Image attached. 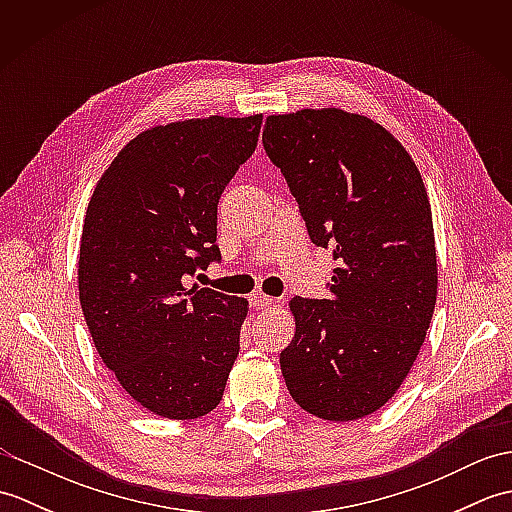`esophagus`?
<instances>
[{"mask_svg":"<svg viewBox=\"0 0 512 512\" xmlns=\"http://www.w3.org/2000/svg\"><path fill=\"white\" fill-rule=\"evenodd\" d=\"M275 303H277V299L268 297V295H262V292H257V295H250V306H253V308H259V310L275 306Z\"/></svg>","mask_w":512,"mask_h":512,"instance_id":"obj_1","label":"esophagus"}]
</instances>
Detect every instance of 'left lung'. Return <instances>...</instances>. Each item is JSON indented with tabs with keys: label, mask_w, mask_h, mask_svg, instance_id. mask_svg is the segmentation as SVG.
Here are the masks:
<instances>
[{
	"label": "left lung",
	"mask_w": 512,
	"mask_h": 512,
	"mask_svg": "<svg viewBox=\"0 0 512 512\" xmlns=\"http://www.w3.org/2000/svg\"><path fill=\"white\" fill-rule=\"evenodd\" d=\"M312 244L332 248L330 299L290 301L279 356L290 396L323 420L369 416L396 394L438 295L431 204L416 162L383 125L336 107L266 118Z\"/></svg>",
	"instance_id": "1"
}]
</instances>
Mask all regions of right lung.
<instances>
[{
  "label": "right lung",
  "mask_w": 512,
  "mask_h": 512,
  "mask_svg": "<svg viewBox=\"0 0 512 512\" xmlns=\"http://www.w3.org/2000/svg\"><path fill=\"white\" fill-rule=\"evenodd\" d=\"M259 129L262 114L151 127L121 149L88 204L85 323L105 367L160 418L213 411L239 354L248 301L189 281L222 259L217 202Z\"/></svg>",
  "instance_id": "1"
}]
</instances>
